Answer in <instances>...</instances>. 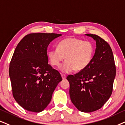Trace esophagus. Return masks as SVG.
<instances>
[{"mask_svg": "<svg viewBox=\"0 0 125 125\" xmlns=\"http://www.w3.org/2000/svg\"><path fill=\"white\" fill-rule=\"evenodd\" d=\"M61 76H62V78L63 79H65V78H66V75H64V74H61Z\"/></svg>", "mask_w": 125, "mask_h": 125, "instance_id": "obj_1", "label": "esophagus"}]
</instances>
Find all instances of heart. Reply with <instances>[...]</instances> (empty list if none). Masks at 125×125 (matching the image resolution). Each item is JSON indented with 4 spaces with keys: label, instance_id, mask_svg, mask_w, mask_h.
<instances>
[{
    "label": "heart",
    "instance_id": "heart-1",
    "mask_svg": "<svg viewBox=\"0 0 125 125\" xmlns=\"http://www.w3.org/2000/svg\"><path fill=\"white\" fill-rule=\"evenodd\" d=\"M95 53V46L90 41H84L76 38H67L58 43L56 49H51L48 52V57L53 66H59L64 59L66 61L59 67L64 73L73 70L80 71L87 68Z\"/></svg>",
    "mask_w": 125,
    "mask_h": 125
}]
</instances>
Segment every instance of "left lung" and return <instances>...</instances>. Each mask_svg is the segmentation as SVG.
Here are the masks:
<instances>
[{
	"label": "left lung",
	"instance_id": "1",
	"mask_svg": "<svg viewBox=\"0 0 125 125\" xmlns=\"http://www.w3.org/2000/svg\"><path fill=\"white\" fill-rule=\"evenodd\" d=\"M96 42L92 61L77 74L69 75L70 96L79 111L90 113L101 109L110 97L116 69L113 51L108 43L94 34H85Z\"/></svg>",
	"mask_w": 125,
	"mask_h": 125
}]
</instances>
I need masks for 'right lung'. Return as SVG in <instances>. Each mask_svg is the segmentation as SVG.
Instances as JSON below:
<instances>
[{"instance_id": "right-lung-1", "label": "right lung", "mask_w": 125, "mask_h": 125, "mask_svg": "<svg viewBox=\"0 0 125 125\" xmlns=\"http://www.w3.org/2000/svg\"><path fill=\"white\" fill-rule=\"evenodd\" d=\"M61 34L32 33L16 46L9 68L12 94L21 107L39 113L50 104L52 93L62 80L57 70L48 64V46Z\"/></svg>"}]
</instances>
